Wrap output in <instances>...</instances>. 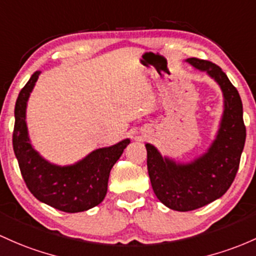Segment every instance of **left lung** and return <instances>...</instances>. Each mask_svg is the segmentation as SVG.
Wrapping results in <instances>:
<instances>
[{"mask_svg": "<svg viewBox=\"0 0 256 256\" xmlns=\"http://www.w3.org/2000/svg\"><path fill=\"white\" fill-rule=\"evenodd\" d=\"M188 63L206 70L224 92V110L218 137L204 156L187 165L162 158L152 144L147 148V168L158 199L178 212H190L222 196L231 187L240 168L246 143L243 104L237 88L222 69L212 62L190 58Z\"/></svg>", "mask_w": 256, "mask_h": 256, "instance_id": "1", "label": "left lung"}]
</instances>
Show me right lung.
Masks as SVG:
<instances>
[{
    "label": "right lung",
    "mask_w": 256,
    "mask_h": 256,
    "mask_svg": "<svg viewBox=\"0 0 256 256\" xmlns=\"http://www.w3.org/2000/svg\"><path fill=\"white\" fill-rule=\"evenodd\" d=\"M40 72L28 81L14 108L13 150L22 176L36 199L66 212H80L98 206L104 199L112 168L122 156L130 140L100 148L70 166H57L46 162L32 147L28 137L25 109L28 98Z\"/></svg>",
    "instance_id": "right-lung-1"
}]
</instances>
